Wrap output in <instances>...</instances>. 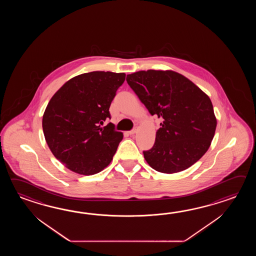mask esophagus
<instances>
[{"instance_id": "esophagus-1", "label": "esophagus", "mask_w": 256, "mask_h": 256, "mask_svg": "<svg viewBox=\"0 0 256 256\" xmlns=\"http://www.w3.org/2000/svg\"><path fill=\"white\" fill-rule=\"evenodd\" d=\"M136 130H136V128H134V130H129V132H128V134H129L130 136H132V134H136Z\"/></svg>"}]
</instances>
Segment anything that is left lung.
Instances as JSON below:
<instances>
[{
    "mask_svg": "<svg viewBox=\"0 0 256 256\" xmlns=\"http://www.w3.org/2000/svg\"><path fill=\"white\" fill-rule=\"evenodd\" d=\"M126 80L151 115L163 120L152 148L142 152L149 166L172 174L200 160L217 126L208 95L174 71H138L127 75Z\"/></svg>",
    "mask_w": 256,
    "mask_h": 256,
    "instance_id": "left-lung-1",
    "label": "left lung"
}]
</instances>
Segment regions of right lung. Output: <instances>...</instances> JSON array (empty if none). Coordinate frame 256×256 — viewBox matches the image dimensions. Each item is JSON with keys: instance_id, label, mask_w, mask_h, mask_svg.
Segmentation results:
<instances>
[{"instance_id": "obj_1", "label": "right lung", "mask_w": 256, "mask_h": 256, "mask_svg": "<svg viewBox=\"0 0 256 256\" xmlns=\"http://www.w3.org/2000/svg\"><path fill=\"white\" fill-rule=\"evenodd\" d=\"M124 73L93 71L74 76L51 98L43 116L44 136L54 158L78 174H97L112 160L122 132L110 106Z\"/></svg>"}]
</instances>
